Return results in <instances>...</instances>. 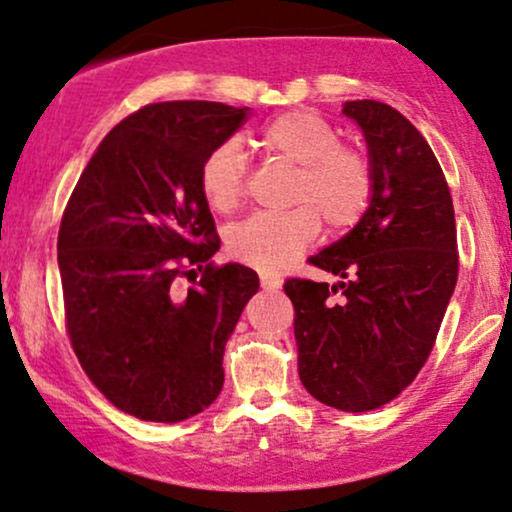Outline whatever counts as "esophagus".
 I'll use <instances>...</instances> for the list:
<instances>
[{
    "mask_svg": "<svg viewBox=\"0 0 512 512\" xmlns=\"http://www.w3.org/2000/svg\"><path fill=\"white\" fill-rule=\"evenodd\" d=\"M280 287H282V282L277 280V277L268 275V273H261V289H266V292H277Z\"/></svg>",
    "mask_w": 512,
    "mask_h": 512,
    "instance_id": "obj_1",
    "label": "esophagus"
}]
</instances>
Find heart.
<instances>
[{"mask_svg":"<svg viewBox=\"0 0 512 512\" xmlns=\"http://www.w3.org/2000/svg\"><path fill=\"white\" fill-rule=\"evenodd\" d=\"M261 144L296 173L287 192V211H258L227 232V249L237 261L263 273H280L318 237L320 223L342 235L361 223L375 197V166L365 151L342 144L330 121L306 109L282 113L261 132ZM249 161L242 144L225 140L206 154L199 187L206 204L232 213L246 197Z\"/></svg>","mask_w":512,"mask_h":512,"instance_id":"heart-1","label":"heart"}]
</instances>
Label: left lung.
<instances>
[{
  "label": "left lung",
  "instance_id": "left-lung-1",
  "mask_svg": "<svg viewBox=\"0 0 512 512\" xmlns=\"http://www.w3.org/2000/svg\"><path fill=\"white\" fill-rule=\"evenodd\" d=\"M344 113L368 142L375 197L349 235L308 258L344 282L289 277L285 294L308 394L363 413L396 399L430 358L458 280V239L449 182L418 128L375 99Z\"/></svg>",
  "mask_w": 512,
  "mask_h": 512
}]
</instances>
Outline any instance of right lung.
Returning <instances> with one entry per match:
<instances>
[{
  "mask_svg": "<svg viewBox=\"0 0 512 512\" xmlns=\"http://www.w3.org/2000/svg\"><path fill=\"white\" fill-rule=\"evenodd\" d=\"M244 121L220 102L142 106L104 137L63 211L68 339L94 387L140 420L180 422L218 399L225 344L258 292L251 268L211 261L220 237L199 187L208 151Z\"/></svg>",
  "mask_w": 512,
  "mask_h": 512,
  "instance_id": "1",
  "label": "right lung"
}]
</instances>
